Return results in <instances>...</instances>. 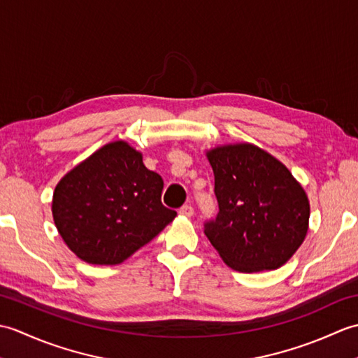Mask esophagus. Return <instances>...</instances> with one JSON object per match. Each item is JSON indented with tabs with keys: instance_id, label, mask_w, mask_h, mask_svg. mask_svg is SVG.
<instances>
[{
	"instance_id": "obj_1",
	"label": "esophagus",
	"mask_w": 358,
	"mask_h": 358,
	"mask_svg": "<svg viewBox=\"0 0 358 358\" xmlns=\"http://www.w3.org/2000/svg\"><path fill=\"white\" fill-rule=\"evenodd\" d=\"M178 212H180V215H183V217H192L194 215V208L189 206V204H185V206L181 208Z\"/></svg>"
}]
</instances>
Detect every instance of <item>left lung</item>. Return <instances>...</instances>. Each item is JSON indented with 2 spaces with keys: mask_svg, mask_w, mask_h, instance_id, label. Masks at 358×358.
<instances>
[{
  "mask_svg": "<svg viewBox=\"0 0 358 358\" xmlns=\"http://www.w3.org/2000/svg\"><path fill=\"white\" fill-rule=\"evenodd\" d=\"M215 177L218 214L204 234L238 272L283 266L305 241L309 200L287 167L250 143L206 152Z\"/></svg>",
  "mask_w": 358,
  "mask_h": 358,
  "instance_id": "8db88e82",
  "label": "left lung"
}]
</instances>
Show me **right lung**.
Segmentation results:
<instances>
[{
	"label": "right lung",
	"instance_id": "1",
	"mask_svg": "<svg viewBox=\"0 0 358 358\" xmlns=\"http://www.w3.org/2000/svg\"><path fill=\"white\" fill-rule=\"evenodd\" d=\"M163 178L141 152L118 140L59 180L52 215L72 252L90 264H120L155 238L177 215L162 203Z\"/></svg>",
	"mask_w": 358,
	"mask_h": 358
}]
</instances>
